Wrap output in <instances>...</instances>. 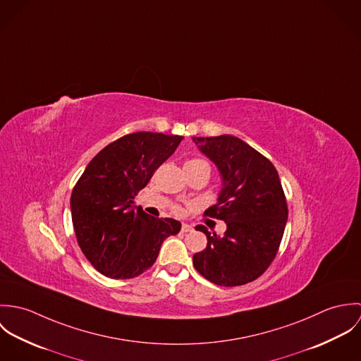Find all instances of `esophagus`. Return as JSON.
Listing matches in <instances>:
<instances>
[{"label":"esophagus","instance_id":"34e87169","mask_svg":"<svg viewBox=\"0 0 361 361\" xmlns=\"http://www.w3.org/2000/svg\"><path fill=\"white\" fill-rule=\"evenodd\" d=\"M193 228L190 226V225H188V224H182V228H180V231L183 232V233H188V232H190Z\"/></svg>","mask_w":361,"mask_h":361}]
</instances>
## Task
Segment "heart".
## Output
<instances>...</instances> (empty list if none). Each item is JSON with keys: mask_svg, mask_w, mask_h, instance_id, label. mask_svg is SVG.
I'll return each instance as SVG.
<instances>
[{"mask_svg": "<svg viewBox=\"0 0 361 361\" xmlns=\"http://www.w3.org/2000/svg\"><path fill=\"white\" fill-rule=\"evenodd\" d=\"M185 168H190V169H206L209 172V164L207 162L206 159H202V158H192L186 162ZM176 211H179V207H175Z\"/></svg>", "mask_w": 361, "mask_h": 361, "instance_id": "1", "label": "heart"}]
</instances>
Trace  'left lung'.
<instances>
[{"label": "left lung", "mask_w": 361, "mask_h": 361, "mask_svg": "<svg viewBox=\"0 0 361 361\" xmlns=\"http://www.w3.org/2000/svg\"><path fill=\"white\" fill-rule=\"evenodd\" d=\"M195 142L218 166L224 186L204 215L226 222V231L219 236L196 226L206 233L207 247L193 256V265L215 285H245L262 275L279 250L288 221L279 175L267 157L235 136Z\"/></svg>", "instance_id": "obj_1"}]
</instances>
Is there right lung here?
Here are the masks:
<instances>
[{
  "label": "right lung",
  "mask_w": 361,
  "mask_h": 361,
  "mask_svg": "<svg viewBox=\"0 0 361 361\" xmlns=\"http://www.w3.org/2000/svg\"><path fill=\"white\" fill-rule=\"evenodd\" d=\"M182 136L129 133L105 146L76 182L71 196L78 245L92 265L112 279L147 271L162 242L180 231L172 218H154L133 199L166 161Z\"/></svg>",
  "instance_id": "1"
}]
</instances>
